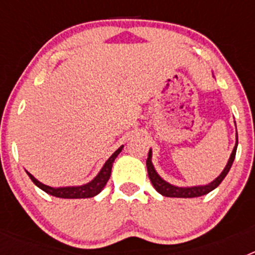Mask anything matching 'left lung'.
<instances>
[{
	"mask_svg": "<svg viewBox=\"0 0 255 255\" xmlns=\"http://www.w3.org/2000/svg\"><path fill=\"white\" fill-rule=\"evenodd\" d=\"M236 148H238V131H236V143L235 147H234L233 153L230 155L227 164L225 166L224 171L220 173V176L216 177L213 181H211L209 184L206 185H197V186H176L172 185L170 182H167L166 180L162 179L158 175V172L155 171L154 166L152 163V149H149L147 158V170H148V176H149L150 182L152 185L154 186V189L158 191L159 194H162L163 197L168 198H197L202 197V195H206L208 193H211L212 190H215L221 182L224 181V179L226 177V175L229 173L230 168L233 166L234 159H235L236 154Z\"/></svg>",
	"mask_w": 255,
	"mask_h": 255,
	"instance_id": "1",
	"label": "left lung"
}]
</instances>
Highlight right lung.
Here are the masks:
<instances>
[{"mask_svg": "<svg viewBox=\"0 0 255 255\" xmlns=\"http://www.w3.org/2000/svg\"><path fill=\"white\" fill-rule=\"evenodd\" d=\"M124 145H121L114 154L110 157V158L106 161V163L103 164V167L101 168V171L98 172L96 177L93 180H91L87 184H83V185L78 186H60V188H52V186L44 185L40 181H38L30 172L26 171L28 176L30 177V180L34 182L35 185L39 189H42L43 191H46L47 194L53 195L56 198H64V199H82V198H93L97 194H100L101 191L103 190V188L107 184L108 179L111 176V170L112 164H114L115 159L120 152L123 150Z\"/></svg>", "mask_w": 255, "mask_h": 255, "instance_id": "1", "label": "right lung"}]
</instances>
